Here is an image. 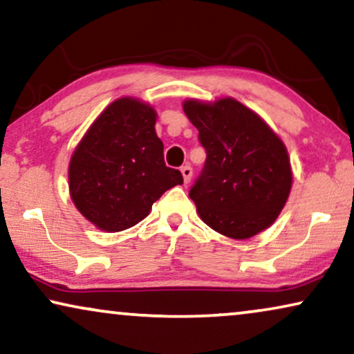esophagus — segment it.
<instances>
[{"mask_svg": "<svg viewBox=\"0 0 354 354\" xmlns=\"http://www.w3.org/2000/svg\"><path fill=\"white\" fill-rule=\"evenodd\" d=\"M181 173H183V178H185V185H187L192 178V168L189 167V165H186V167L181 168Z\"/></svg>", "mask_w": 354, "mask_h": 354, "instance_id": "obj_1", "label": "esophagus"}]
</instances>
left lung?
I'll return each instance as SVG.
<instances>
[{"instance_id":"obj_1","label":"left lung","mask_w":354,"mask_h":354,"mask_svg":"<svg viewBox=\"0 0 354 354\" xmlns=\"http://www.w3.org/2000/svg\"><path fill=\"white\" fill-rule=\"evenodd\" d=\"M183 110L207 152L204 169L189 191L202 221L233 239L267 230L279 218L293 185L283 140L232 97L189 98Z\"/></svg>"}]
</instances>
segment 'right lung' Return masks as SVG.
I'll return each instance as SVG.
<instances>
[{
    "mask_svg": "<svg viewBox=\"0 0 354 354\" xmlns=\"http://www.w3.org/2000/svg\"><path fill=\"white\" fill-rule=\"evenodd\" d=\"M157 111L134 97L110 103L69 160V194L82 216L106 233L138 225L165 191L183 185L155 133Z\"/></svg>",
    "mask_w": 354,
    "mask_h": 354,
    "instance_id": "add662e5",
    "label": "right lung"
}]
</instances>
